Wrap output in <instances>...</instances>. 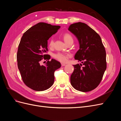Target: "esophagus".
Here are the masks:
<instances>
[{
    "instance_id": "obj_1",
    "label": "esophagus",
    "mask_w": 121,
    "mask_h": 121,
    "mask_svg": "<svg viewBox=\"0 0 121 121\" xmlns=\"http://www.w3.org/2000/svg\"><path fill=\"white\" fill-rule=\"evenodd\" d=\"M61 67H64V66H65V65L64 64H61Z\"/></svg>"
}]
</instances>
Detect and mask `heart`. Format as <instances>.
Listing matches in <instances>:
<instances>
[{
  "label": "heart",
  "instance_id": "heart-1",
  "mask_svg": "<svg viewBox=\"0 0 121 121\" xmlns=\"http://www.w3.org/2000/svg\"><path fill=\"white\" fill-rule=\"evenodd\" d=\"M63 37H64V40L65 42L67 44L69 41H73V39L70 34H68V33L65 34H64ZM53 44H54L53 39L52 38H51L49 40V42H48L49 47H50V48H52V47L53 46ZM53 57L57 60L61 62V63H64L67 61L68 58L71 57V55L69 54H65V53L58 52V53L54 54L53 55Z\"/></svg>",
  "mask_w": 121,
  "mask_h": 121
}]
</instances>
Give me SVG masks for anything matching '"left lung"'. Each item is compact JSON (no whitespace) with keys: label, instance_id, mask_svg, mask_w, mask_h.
I'll use <instances>...</instances> for the list:
<instances>
[{"label":"left lung","instance_id":"8db88e82","mask_svg":"<svg viewBox=\"0 0 121 121\" xmlns=\"http://www.w3.org/2000/svg\"><path fill=\"white\" fill-rule=\"evenodd\" d=\"M68 30L76 36L79 44L75 59L83 65L82 68V64L73 65L71 84L76 90L88 92L98 86L107 69L105 48L100 36L85 23L73 24Z\"/></svg>","mask_w":121,"mask_h":121}]
</instances>
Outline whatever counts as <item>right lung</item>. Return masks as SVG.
<instances>
[{"instance_id":"1","label":"right lung","mask_w":121,"mask_h":121,"mask_svg":"<svg viewBox=\"0 0 121 121\" xmlns=\"http://www.w3.org/2000/svg\"><path fill=\"white\" fill-rule=\"evenodd\" d=\"M60 28L39 23L25 32L21 39L17 55L18 69L26 85L35 91L49 88L54 83L55 71L61 67L60 62L54 59L47 61L45 65H40L43 58H50L45 54L48 50L47 40Z\"/></svg>"}]
</instances>
